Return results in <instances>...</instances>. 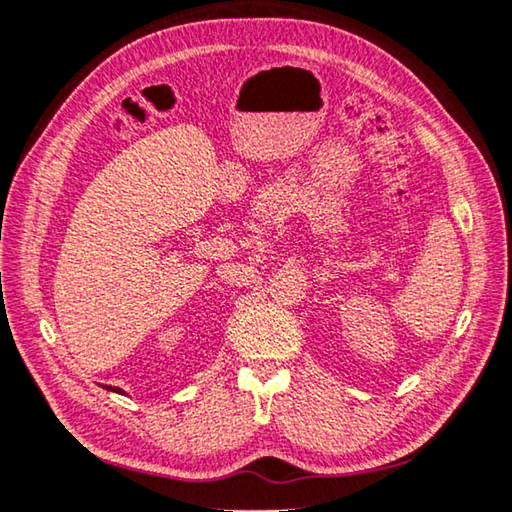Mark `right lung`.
<instances>
[{
  "mask_svg": "<svg viewBox=\"0 0 512 512\" xmlns=\"http://www.w3.org/2000/svg\"><path fill=\"white\" fill-rule=\"evenodd\" d=\"M106 390H113V392H122L120 388H111V385H106Z\"/></svg>",
  "mask_w": 512,
  "mask_h": 512,
  "instance_id": "right-lung-1",
  "label": "right lung"
}]
</instances>
